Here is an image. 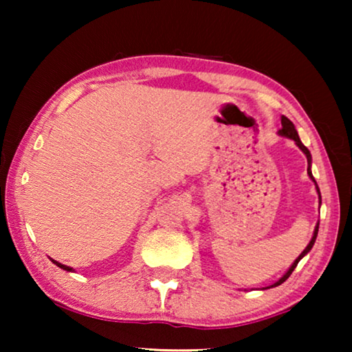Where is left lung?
Masks as SVG:
<instances>
[{
	"instance_id": "1",
	"label": "left lung",
	"mask_w": 352,
	"mask_h": 352,
	"mask_svg": "<svg viewBox=\"0 0 352 352\" xmlns=\"http://www.w3.org/2000/svg\"><path fill=\"white\" fill-rule=\"evenodd\" d=\"M278 133H280V134H282V136H287V138H290V139H293V141H295V142H296V146H298V147H300L302 152H305V155H306V158H307V175H309V177H311V179H312V181H314V184L317 186V182H316V179H314V177H312V173H311V160H312V158H311V152H309V151H307V147L305 146V144H302V142L300 141V136H298V133H296V129H295V124H293V123L290 122V120H288L287 117H283V115H282V129H278ZM317 192H319V187H317ZM319 197H320V192H319ZM317 230H319V224H317V226H316L314 235H312L311 242H309V245H307V247L305 248V252H302V253L300 254V256H298V258L295 259V263H293V264H292V267H290V269H288V271H287V274H285V276H283V277H282V278H280V280H278V282H276V283H274V285H272V287H277V285H280V283H283V282H285V280H287V278L292 276V272H293V271H295V267L298 266V263H300V259H301L302 256H305V254H306V253H309V250L312 248V245H314V242H316V237H317Z\"/></svg>"
}]
</instances>
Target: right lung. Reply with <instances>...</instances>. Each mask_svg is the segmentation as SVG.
Masks as SVG:
<instances>
[{"mask_svg":"<svg viewBox=\"0 0 352 352\" xmlns=\"http://www.w3.org/2000/svg\"><path fill=\"white\" fill-rule=\"evenodd\" d=\"M52 263H54V264H57V266H59L60 269H65V271H72V267H69V266H64V264L57 263V261H54V259H52Z\"/></svg>","mask_w":352,"mask_h":352,"instance_id":"obj_1","label":"right lung"}]
</instances>
